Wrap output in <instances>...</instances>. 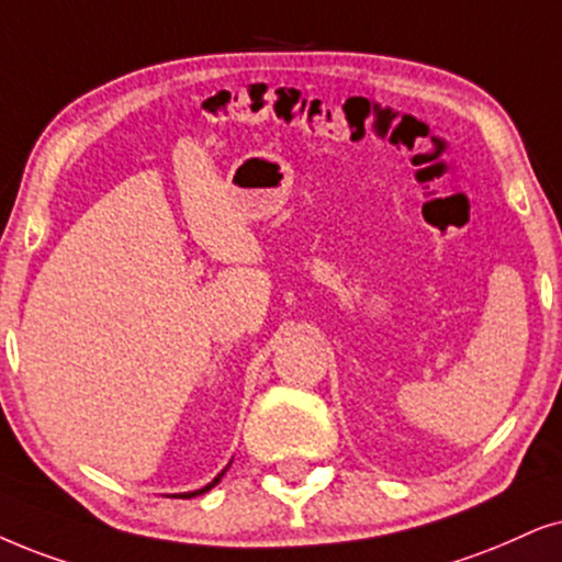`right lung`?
<instances>
[{
	"label": "right lung",
	"mask_w": 562,
	"mask_h": 562,
	"mask_svg": "<svg viewBox=\"0 0 562 562\" xmlns=\"http://www.w3.org/2000/svg\"><path fill=\"white\" fill-rule=\"evenodd\" d=\"M228 467H231V464H228ZM228 467H225V470H223V472H220V474H217V477L210 482V485H204V487H199V490H191V493H181V498H194V495H202V493H207V490H212V487H215V485H217V482H220V480H223V474H225V472H228Z\"/></svg>",
	"instance_id": "1"
}]
</instances>
